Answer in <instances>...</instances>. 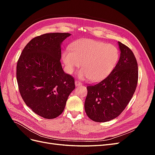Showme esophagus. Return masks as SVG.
<instances>
[{"mask_svg": "<svg viewBox=\"0 0 155 155\" xmlns=\"http://www.w3.org/2000/svg\"><path fill=\"white\" fill-rule=\"evenodd\" d=\"M75 85H76V87H79V86L81 85L82 83L79 81H78V80H76V81H75Z\"/></svg>", "mask_w": 155, "mask_h": 155, "instance_id": "esophagus-1", "label": "esophagus"}]
</instances>
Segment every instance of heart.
Wrapping results in <instances>:
<instances>
[{
	"label": "heart",
	"mask_w": 155,
	"mask_h": 155,
	"mask_svg": "<svg viewBox=\"0 0 155 155\" xmlns=\"http://www.w3.org/2000/svg\"><path fill=\"white\" fill-rule=\"evenodd\" d=\"M120 58L119 51L112 44L99 41L82 39L74 42L69 49L62 54V61L67 73L72 74L76 68H83L78 72L82 79L100 81L113 70Z\"/></svg>",
	"instance_id": "1"
}]
</instances>
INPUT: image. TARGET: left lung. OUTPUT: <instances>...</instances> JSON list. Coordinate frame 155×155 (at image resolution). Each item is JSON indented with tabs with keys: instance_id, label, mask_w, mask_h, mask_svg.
<instances>
[{
	"instance_id": "obj_1",
	"label": "left lung",
	"mask_w": 155,
	"mask_h": 155,
	"mask_svg": "<svg viewBox=\"0 0 155 155\" xmlns=\"http://www.w3.org/2000/svg\"><path fill=\"white\" fill-rule=\"evenodd\" d=\"M120 57L111 73L104 80L89 85L85 110L91 120L105 122L118 117L132 98L138 79V63L129 47L118 42Z\"/></svg>"
}]
</instances>
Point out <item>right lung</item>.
<instances>
[{"label":"right lung","instance_id":"right-lung-1","mask_svg":"<svg viewBox=\"0 0 155 155\" xmlns=\"http://www.w3.org/2000/svg\"><path fill=\"white\" fill-rule=\"evenodd\" d=\"M68 33H50L32 39L17 64L21 97L35 114L46 119L59 116L75 88L74 78L65 73L60 59L61 45Z\"/></svg>","mask_w":155,"mask_h":155}]
</instances>
